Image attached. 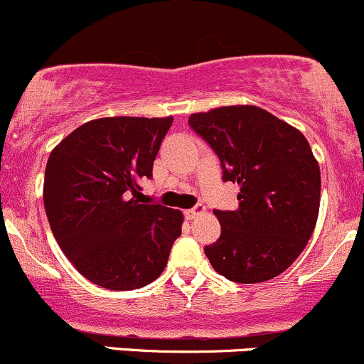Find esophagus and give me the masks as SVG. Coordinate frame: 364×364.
Segmentation results:
<instances>
[{
  "label": "esophagus",
  "instance_id": "1",
  "mask_svg": "<svg viewBox=\"0 0 364 364\" xmlns=\"http://www.w3.org/2000/svg\"><path fill=\"white\" fill-rule=\"evenodd\" d=\"M203 212H205V207L201 203H198V205H194L193 208L186 210V217L187 219H194V217H198L200 213H203Z\"/></svg>",
  "mask_w": 364,
  "mask_h": 364
}]
</instances>
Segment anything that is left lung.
<instances>
[{
  "label": "left lung",
  "mask_w": 364,
  "mask_h": 364,
  "mask_svg": "<svg viewBox=\"0 0 364 364\" xmlns=\"http://www.w3.org/2000/svg\"><path fill=\"white\" fill-rule=\"evenodd\" d=\"M189 126L219 157L223 181L240 186L237 210H213L220 237L205 247L212 268L238 284L286 272L319 213L321 171L306 138L249 105L193 114Z\"/></svg>",
  "instance_id": "obj_1"
}]
</instances>
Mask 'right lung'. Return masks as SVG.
Returning <instances> with one entry per match:
<instances>
[{
    "mask_svg": "<svg viewBox=\"0 0 364 364\" xmlns=\"http://www.w3.org/2000/svg\"><path fill=\"white\" fill-rule=\"evenodd\" d=\"M173 119L105 117L70 133L48 157L43 203L71 264L96 286L131 291L163 273L182 213L140 201Z\"/></svg>",
    "mask_w": 364,
    "mask_h": 364,
    "instance_id": "right-lung-1",
    "label": "right lung"
}]
</instances>
